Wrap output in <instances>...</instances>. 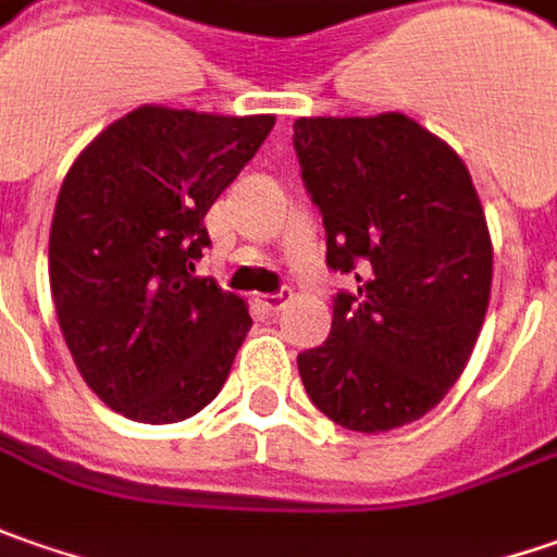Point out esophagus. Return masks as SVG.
Returning a JSON list of instances; mask_svg holds the SVG:
<instances>
[{"label":"esophagus","mask_w":557,"mask_h":557,"mask_svg":"<svg viewBox=\"0 0 557 557\" xmlns=\"http://www.w3.org/2000/svg\"><path fill=\"white\" fill-rule=\"evenodd\" d=\"M289 296H293L289 289H280V293H271V296H261L259 305L264 308V311H271V314H274V311H280V308L289 301Z\"/></svg>","instance_id":"1"}]
</instances>
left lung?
<instances>
[{
	"instance_id": "left-lung-1",
	"label": "left lung",
	"mask_w": 557,
	"mask_h": 557,
	"mask_svg": "<svg viewBox=\"0 0 557 557\" xmlns=\"http://www.w3.org/2000/svg\"><path fill=\"white\" fill-rule=\"evenodd\" d=\"M301 182L323 215L326 264L355 274L333 330L298 355L305 392L348 432L434 410L484 326L493 246L459 153L404 113L301 116Z\"/></svg>"
}]
</instances>
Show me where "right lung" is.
<instances>
[{
	"label": "right lung",
	"mask_w": 557,
	"mask_h": 557,
	"mask_svg": "<svg viewBox=\"0 0 557 557\" xmlns=\"http://www.w3.org/2000/svg\"><path fill=\"white\" fill-rule=\"evenodd\" d=\"M271 128V113L145 104L70 165L51 219V298L76 370L125 419H190L231 373L252 317L194 264L206 212Z\"/></svg>",
	"instance_id": "1"
}]
</instances>
